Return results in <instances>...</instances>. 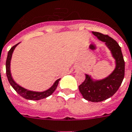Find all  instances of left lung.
Masks as SVG:
<instances>
[{"mask_svg":"<svg viewBox=\"0 0 132 132\" xmlns=\"http://www.w3.org/2000/svg\"><path fill=\"white\" fill-rule=\"evenodd\" d=\"M101 42H104L115 59L116 67L112 73L104 79H93L85 74L86 78L79 86V90L84 99L93 102H102L113 96L122 84L125 76V61L121 48L117 42L109 37L97 32H92Z\"/></svg>","mask_w":132,"mask_h":132,"instance_id":"obj_1","label":"left lung"}]
</instances>
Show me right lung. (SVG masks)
Returning <instances> with one entry per match:
<instances>
[{"label": "right lung", "instance_id": "1", "mask_svg": "<svg viewBox=\"0 0 132 132\" xmlns=\"http://www.w3.org/2000/svg\"><path fill=\"white\" fill-rule=\"evenodd\" d=\"M19 44H16L15 46H13L12 48H11V49L9 50L7 54V60H6V74H7V77L8 81L10 82V84H11V86H12L13 88L16 91L17 93H19V95L27 100H39L44 99V98H46V97L50 96V95L53 94V92L57 88V85L59 84L60 79H57L55 82V83L53 84V86H51L50 88H48V90H44V91H42V92L28 90V89H26V88H23V87H22L20 85H19L13 79L12 77V74H11V70H10V62H11V59H12L13 52H14L15 48L18 46Z\"/></svg>", "mask_w": 132, "mask_h": 132}]
</instances>
